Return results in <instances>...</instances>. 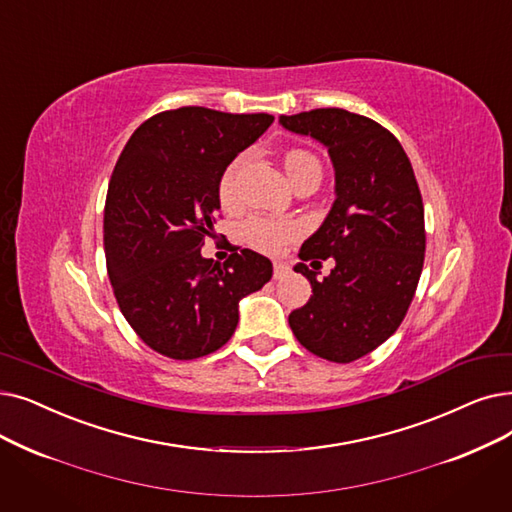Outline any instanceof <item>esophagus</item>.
Wrapping results in <instances>:
<instances>
[{"instance_id": "1", "label": "esophagus", "mask_w": 512, "mask_h": 512, "mask_svg": "<svg viewBox=\"0 0 512 512\" xmlns=\"http://www.w3.org/2000/svg\"><path fill=\"white\" fill-rule=\"evenodd\" d=\"M286 274H288V265L282 263V261H276L274 263V278L278 280V278H284Z\"/></svg>"}]
</instances>
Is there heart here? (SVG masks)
<instances>
[{"instance_id": "obj_1", "label": "heart", "mask_w": 512, "mask_h": 512, "mask_svg": "<svg viewBox=\"0 0 512 512\" xmlns=\"http://www.w3.org/2000/svg\"><path fill=\"white\" fill-rule=\"evenodd\" d=\"M244 161H247V157H244V154H238V157H234L219 175L217 198L224 209H236L240 205L238 175ZM284 169H286L288 180L295 184L301 175L309 171H320V161L316 159V154H311L309 150L293 148L284 154ZM240 232H242V238L247 240L251 247L265 253H278L286 242H291L293 238L299 236L301 228L293 219H272V217L255 215L249 221H244Z\"/></svg>"}]
</instances>
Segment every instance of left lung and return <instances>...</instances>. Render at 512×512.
Segmentation results:
<instances>
[{"label":"left lung","mask_w":512,"mask_h":512,"mask_svg":"<svg viewBox=\"0 0 512 512\" xmlns=\"http://www.w3.org/2000/svg\"><path fill=\"white\" fill-rule=\"evenodd\" d=\"M280 123L322 142L337 180L335 205L299 251L303 261L332 257L335 268L318 282L295 265L314 295L288 324L307 351L349 364L385 343L414 299L427 247L420 188L402 144L368 117L316 108Z\"/></svg>","instance_id":"8db88e82"}]
</instances>
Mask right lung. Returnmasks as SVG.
Instances as JSON below:
<instances>
[{
    "label": "right lung",
    "mask_w": 512,
    "mask_h": 512,
    "mask_svg": "<svg viewBox=\"0 0 512 512\" xmlns=\"http://www.w3.org/2000/svg\"><path fill=\"white\" fill-rule=\"evenodd\" d=\"M268 113L182 106L144 121L115 165L104 205L106 270L136 335L171 360L224 347L238 301L270 282L251 249L217 265L201 255L219 209L221 171L272 125Z\"/></svg>",
    "instance_id": "obj_1"
}]
</instances>
